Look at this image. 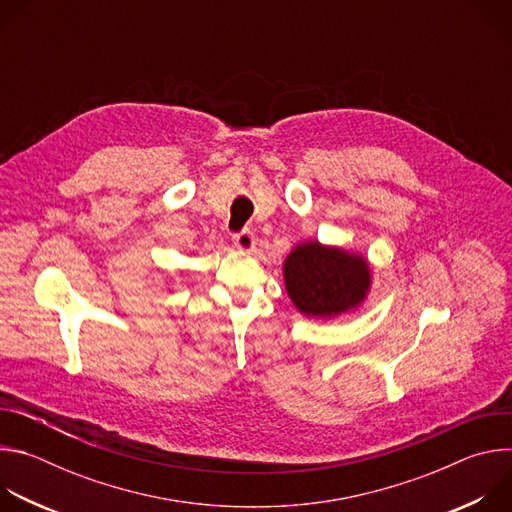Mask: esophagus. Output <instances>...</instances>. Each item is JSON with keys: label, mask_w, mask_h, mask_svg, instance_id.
Instances as JSON below:
<instances>
[{"label": "esophagus", "mask_w": 512, "mask_h": 512, "mask_svg": "<svg viewBox=\"0 0 512 512\" xmlns=\"http://www.w3.org/2000/svg\"><path fill=\"white\" fill-rule=\"evenodd\" d=\"M233 243H235V247H237L239 251H243V253H251V251L255 249V237H253L251 231L237 233V235L233 237Z\"/></svg>", "instance_id": "esophagus-1"}]
</instances>
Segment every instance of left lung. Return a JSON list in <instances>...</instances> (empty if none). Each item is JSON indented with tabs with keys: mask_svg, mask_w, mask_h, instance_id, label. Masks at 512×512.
Returning a JSON list of instances; mask_svg holds the SVG:
<instances>
[{
	"mask_svg": "<svg viewBox=\"0 0 512 512\" xmlns=\"http://www.w3.org/2000/svg\"><path fill=\"white\" fill-rule=\"evenodd\" d=\"M285 291L300 314L334 320L358 310L371 294L369 259L318 239L298 243L283 261Z\"/></svg>",
	"mask_w": 512,
	"mask_h": 512,
	"instance_id": "obj_1",
	"label": "left lung"
}]
</instances>
